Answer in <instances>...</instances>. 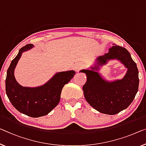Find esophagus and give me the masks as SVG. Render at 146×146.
<instances>
[{"label":"esophagus","instance_id":"1","mask_svg":"<svg viewBox=\"0 0 146 146\" xmlns=\"http://www.w3.org/2000/svg\"><path fill=\"white\" fill-rule=\"evenodd\" d=\"M74 69L77 71V72H79L80 69H81L82 68H83L84 67V66L81 64H75V66H74Z\"/></svg>","mask_w":146,"mask_h":146}]
</instances>
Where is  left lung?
I'll return each mask as SVG.
<instances>
[{"label": "left lung", "mask_w": 146, "mask_h": 146, "mask_svg": "<svg viewBox=\"0 0 146 146\" xmlns=\"http://www.w3.org/2000/svg\"><path fill=\"white\" fill-rule=\"evenodd\" d=\"M119 60L127 68L123 79L108 82L104 80L98 70L109 60ZM94 67L82 69L87 81L82 87L84 98L93 108L102 113L115 115L130 106L138 90V70L130 54L125 48L113 46L107 54L96 58Z\"/></svg>", "instance_id": "8db88e82"}]
</instances>
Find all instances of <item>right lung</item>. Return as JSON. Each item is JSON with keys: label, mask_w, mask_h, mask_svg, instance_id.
I'll list each match as a JSON object with an SVG mask.
<instances>
[{"label": "right lung", "mask_w": 146, "mask_h": 146, "mask_svg": "<svg viewBox=\"0 0 146 146\" xmlns=\"http://www.w3.org/2000/svg\"><path fill=\"white\" fill-rule=\"evenodd\" d=\"M33 47L31 44L24 46L11 62L6 75V93L11 104L18 111L36 118L48 114L58 105L63 87L70 81L75 72L71 70L56 73L40 86L31 88L21 86L15 79L14 69L23 52Z\"/></svg>", "instance_id": "1"}]
</instances>
